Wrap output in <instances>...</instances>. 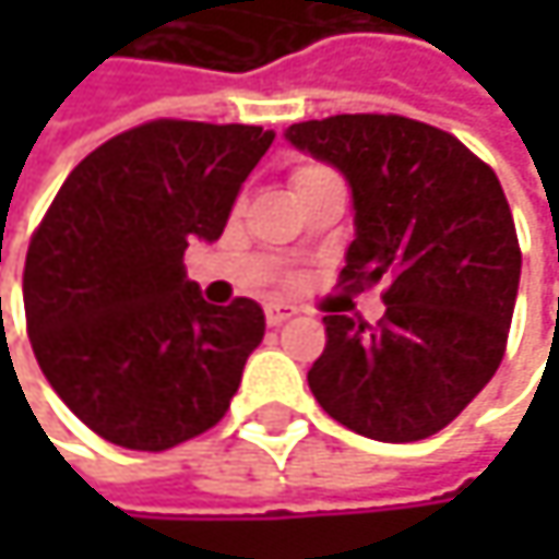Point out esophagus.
I'll return each instance as SVG.
<instances>
[{
	"label": "esophagus",
	"instance_id": "34e87169",
	"mask_svg": "<svg viewBox=\"0 0 559 559\" xmlns=\"http://www.w3.org/2000/svg\"><path fill=\"white\" fill-rule=\"evenodd\" d=\"M294 313H297V307H290V304H269V307H265V320H269V326H281V323H287Z\"/></svg>",
	"mask_w": 559,
	"mask_h": 559
}]
</instances>
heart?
<instances>
[{
    "mask_svg": "<svg viewBox=\"0 0 559 559\" xmlns=\"http://www.w3.org/2000/svg\"><path fill=\"white\" fill-rule=\"evenodd\" d=\"M310 170H317V168H300V170H297V174H294V180H297L300 174H310Z\"/></svg>",
    "mask_w": 559,
    "mask_h": 559,
    "instance_id": "1",
    "label": "heart"
}]
</instances>
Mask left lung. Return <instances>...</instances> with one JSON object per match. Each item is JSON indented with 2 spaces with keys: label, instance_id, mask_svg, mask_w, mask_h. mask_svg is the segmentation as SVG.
<instances>
[{
  "label": "left lung",
  "instance_id": "left-lung-1",
  "mask_svg": "<svg viewBox=\"0 0 559 559\" xmlns=\"http://www.w3.org/2000/svg\"><path fill=\"white\" fill-rule=\"evenodd\" d=\"M284 139L353 190L343 284H389L379 326L323 317L326 349L307 372L313 397L369 440L443 430L496 376L514 313L521 249L496 170L404 116L310 119Z\"/></svg>",
  "mask_w": 559,
  "mask_h": 559
}]
</instances>
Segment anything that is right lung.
Listing matches in <instances>:
<instances>
[{"mask_svg": "<svg viewBox=\"0 0 559 559\" xmlns=\"http://www.w3.org/2000/svg\"><path fill=\"white\" fill-rule=\"evenodd\" d=\"M272 132L158 119L86 155L57 190L25 259L35 359L103 440L162 453L226 414L265 313L206 304L190 242H216Z\"/></svg>", "mask_w": 559, "mask_h": 559, "instance_id": "right-lung-1", "label": "right lung"}]
</instances>
